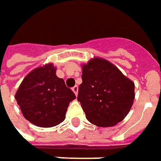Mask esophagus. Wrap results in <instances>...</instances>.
I'll return each mask as SVG.
<instances>
[{"label":"esophagus","mask_w":161,"mask_h":161,"mask_svg":"<svg viewBox=\"0 0 161 161\" xmlns=\"http://www.w3.org/2000/svg\"><path fill=\"white\" fill-rule=\"evenodd\" d=\"M78 90H79V88H78V86H74L73 88V91L74 92V94L77 96L78 95Z\"/></svg>","instance_id":"34e87169"}]
</instances>
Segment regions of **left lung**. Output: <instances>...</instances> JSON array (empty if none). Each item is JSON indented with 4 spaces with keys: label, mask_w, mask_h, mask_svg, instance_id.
<instances>
[{
    "label": "left lung",
    "mask_w": 161,
    "mask_h": 161,
    "mask_svg": "<svg viewBox=\"0 0 161 161\" xmlns=\"http://www.w3.org/2000/svg\"><path fill=\"white\" fill-rule=\"evenodd\" d=\"M78 101L90 123L107 128L128 115L135 99V83L113 64L102 58L82 64Z\"/></svg>",
    "instance_id": "obj_1"
}]
</instances>
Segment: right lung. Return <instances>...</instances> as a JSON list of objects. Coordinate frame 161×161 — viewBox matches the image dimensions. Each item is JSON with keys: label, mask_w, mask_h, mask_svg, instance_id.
<instances>
[{"label": "right lung", "mask_w": 161, "mask_h": 161, "mask_svg": "<svg viewBox=\"0 0 161 161\" xmlns=\"http://www.w3.org/2000/svg\"><path fill=\"white\" fill-rule=\"evenodd\" d=\"M56 72L52 63L33 69L24 78L15 95L23 116L41 128L63 122L69 103L76 98Z\"/></svg>", "instance_id": "right-lung-1"}]
</instances>
